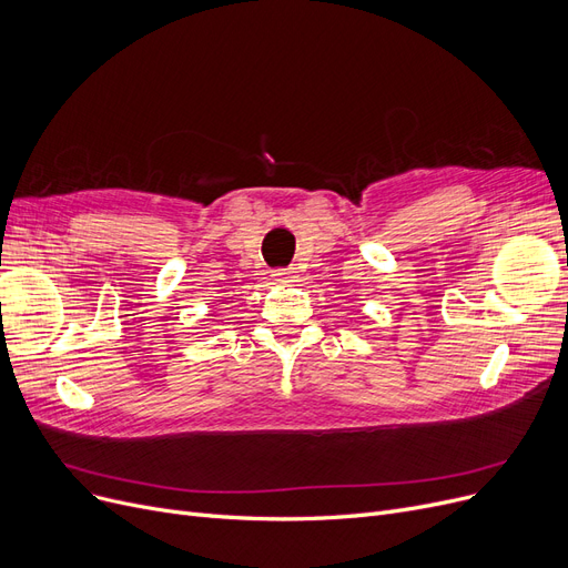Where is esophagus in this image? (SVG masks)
Returning <instances> with one entry per match:
<instances>
[{
    "mask_svg": "<svg viewBox=\"0 0 568 568\" xmlns=\"http://www.w3.org/2000/svg\"><path fill=\"white\" fill-rule=\"evenodd\" d=\"M274 278H276V281H281V283H292V281L296 278V272H294L292 266H287V268H276V272H274Z\"/></svg>",
    "mask_w": 568,
    "mask_h": 568,
    "instance_id": "34e87169",
    "label": "esophagus"
}]
</instances>
